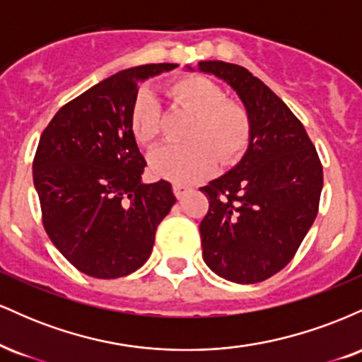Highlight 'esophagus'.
Segmentation results:
<instances>
[{
    "label": "esophagus",
    "mask_w": 362,
    "mask_h": 362,
    "mask_svg": "<svg viewBox=\"0 0 362 362\" xmlns=\"http://www.w3.org/2000/svg\"><path fill=\"white\" fill-rule=\"evenodd\" d=\"M189 190H190V187H187L184 184H173V194H175L178 199L184 197V195L189 192Z\"/></svg>",
    "instance_id": "34e87169"
}]
</instances>
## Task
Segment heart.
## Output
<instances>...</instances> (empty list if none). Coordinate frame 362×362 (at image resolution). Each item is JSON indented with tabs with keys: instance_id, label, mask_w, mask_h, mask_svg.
I'll use <instances>...</instances> for the list:
<instances>
[{
	"instance_id": "b5f03b06",
	"label": "heart",
	"mask_w": 362,
	"mask_h": 362,
	"mask_svg": "<svg viewBox=\"0 0 362 362\" xmlns=\"http://www.w3.org/2000/svg\"><path fill=\"white\" fill-rule=\"evenodd\" d=\"M178 105L195 114L187 146H165L149 158L153 173L173 182H197L216 168V161L233 163L250 141V119L243 107L226 100L218 83L206 76H187L170 86ZM131 129L141 144H153L161 132L160 105L143 90L131 110Z\"/></svg>"
}]
</instances>
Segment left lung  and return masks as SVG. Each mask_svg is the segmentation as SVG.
Listing matches in <instances>:
<instances>
[{
  "label": "left lung",
  "instance_id": "left-lung-1",
  "mask_svg": "<svg viewBox=\"0 0 362 362\" xmlns=\"http://www.w3.org/2000/svg\"><path fill=\"white\" fill-rule=\"evenodd\" d=\"M189 71L214 74L236 91L250 119L242 160L202 192V259L214 274L255 284L289 264L318 213L323 170L289 107L243 66L201 61Z\"/></svg>",
  "mask_w": 362,
  "mask_h": 362
}]
</instances>
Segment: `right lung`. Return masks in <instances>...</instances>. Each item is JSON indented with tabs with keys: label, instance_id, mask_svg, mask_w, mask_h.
<instances>
[{
	"label": "right lung",
	"instance_id": "obj_1",
	"mask_svg": "<svg viewBox=\"0 0 362 362\" xmlns=\"http://www.w3.org/2000/svg\"><path fill=\"white\" fill-rule=\"evenodd\" d=\"M178 64L112 74L66 103L45 127L34 158L44 228L78 271L117 279L149 259L158 224L175 204L167 180L144 184L146 161L131 129L139 83Z\"/></svg>",
	"mask_w": 362,
	"mask_h": 362
}]
</instances>
